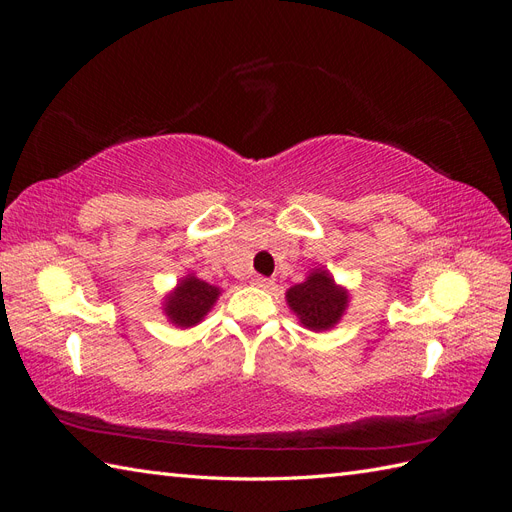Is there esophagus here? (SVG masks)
<instances>
[{"mask_svg": "<svg viewBox=\"0 0 512 512\" xmlns=\"http://www.w3.org/2000/svg\"><path fill=\"white\" fill-rule=\"evenodd\" d=\"M252 284L258 286V288H273L275 286L273 280H269V277H262V275H256L254 280H252Z\"/></svg>", "mask_w": 512, "mask_h": 512, "instance_id": "34e87169", "label": "esophagus"}]
</instances>
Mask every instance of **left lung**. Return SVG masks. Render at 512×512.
Masks as SVG:
<instances>
[{
  "label": "left lung",
  "instance_id": "8db88e82",
  "mask_svg": "<svg viewBox=\"0 0 512 512\" xmlns=\"http://www.w3.org/2000/svg\"><path fill=\"white\" fill-rule=\"evenodd\" d=\"M286 299L307 329L324 331L342 318L348 294L335 286L329 273L314 271L303 284L292 286Z\"/></svg>",
  "mask_w": 512,
  "mask_h": 512
}]
</instances>
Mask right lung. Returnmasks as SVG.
<instances>
[{"instance_id": "obj_1", "label": "right lung", "mask_w": 512, "mask_h": 512, "mask_svg": "<svg viewBox=\"0 0 512 512\" xmlns=\"http://www.w3.org/2000/svg\"><path fill=\"white\" fill-rule=\"evenodd\" d=\"M218 294L220 290L215 286L196 280L194 275H188L168 297L164 312L179 327H192V324L203 320L215 299H218Z\"/></svg>"}]
</instances>
